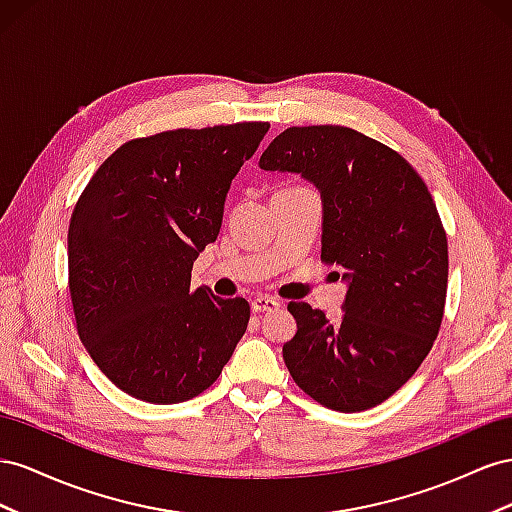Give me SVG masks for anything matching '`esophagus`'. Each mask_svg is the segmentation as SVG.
<instances>
[{
	"label": "esophagus",
	"instance_id": "1",
	"mask_svg": "<svg viewBox=\"0 0 512 512\" xmlns=\"http://www.w3.org/2000/svg\"><path fill=\"white\" fill-rule=\"evenodd\" d=\"M251 309H253V313L274 311V309H279V302H276L274 298H268V296H257V298L251 302Z\"/></svg>",
	"mask_w": 512,
	"mask_h": 512
}]
</instances>
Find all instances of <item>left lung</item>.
<instances>
[{
    "label": "left lung",
    "mask_w": 512,
    "mask_h": 512,
    "mask_svg": "<svg viewBox=\"0 0 512 512\" xmlns=\"http://www.w3.org/2000/svg\"><path fill=\"white\" fill-rule=\"evenodd\" d=\"M264 171L300 173L321 195V261L343 268V317L289 302L283 345L294 382L354 414L392 397L431 352L448 283V242L427 184L407 160L345 126H291L261 154Z\"/></svg>",
    "instance_id": "obj_1"
}]
</instances>
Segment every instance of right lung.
Here are the masks:
<instances>
[{"mask_svg":"<svg viewBox=\"0 0 512 512\" xmlns=\"http://www.w3.org/2000/svg\"><path fill=\"white\" fill-rule=\"evenodd\" d=\"M268 128L242 122L133 139L81 193L68 227L72 311L87 354L130 397H197L246 332L248 302L193 291L191 270Z\"/></svg>","mask_w":512,"mask_h":512,"instance_id":"obj_1","label":"right lung"}]
</instances>
